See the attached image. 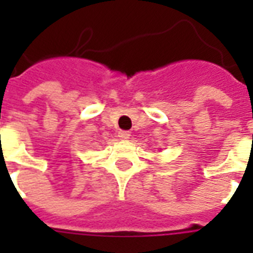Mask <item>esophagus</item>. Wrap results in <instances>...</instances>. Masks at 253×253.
Returning <instances> with one entry per match:
<instances>
[{
  "mask_svg": "<svg viewBox=\"0 0 253 253\" xmlns=\"http://www.w3.org/2000/svg\"><path fill=\"white\" fill-rule=\"evenodd\" d=\"M118 136L119 139H122V140H127V139H130L131 134L130 131H119Z\"/></svg>",
  "mask_w": 253,
  "mask_h": 253,
  "instance_id": "1",
  "label": "esophagus"
}]
</instances>
